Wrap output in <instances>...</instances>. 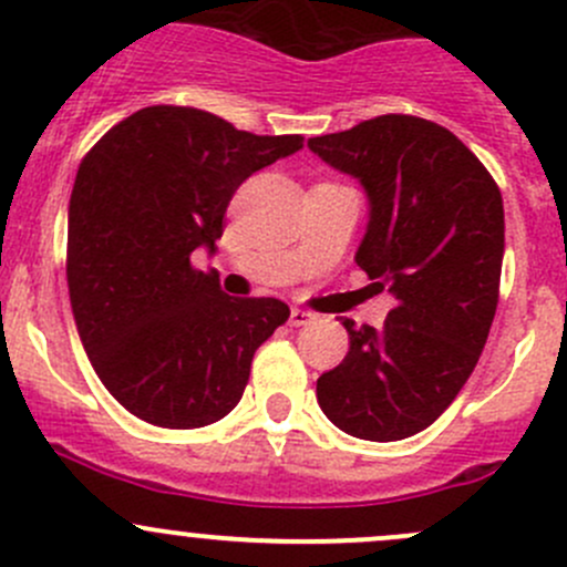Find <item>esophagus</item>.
<instances>
[{
    "label": "esophagus",
    "instance_id": "esophagus-1",
    "mask_svg": "<svg viewBox=\"0 0 567 567\" xmlns=\"http://www.w3.org/2000/svg\"><path fill=\"white\" fill-rule=\"evenodd\" d=\"M313 319V313L311 311H306V308H291L289 311V324L291 327H302V324H308Z\"/></svg>",
    "mask_w": 567,
    "mask_h": 567
}]
</instances>
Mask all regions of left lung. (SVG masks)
Returning <instances> with one entry per match:
<instances>
[{
    "instance_id": "8db88e82",
    "label": "left lung",
    "mask_w": 567,
    "mask_h": 567,
    "mask_svg": "<svg viewBox=\"0 0 567 567\" xmlns=\"http://www.w3.org/2000/svg\"><path fill=\"white\" fill-rule=\"evenodd\" d=\"M308 150L363 185L354 261L373 295L393 297L379 330L343 319L349 352L317 379V401L349 436L406 440L453 404L486 347L505 254L499 188L458 136L420 116H377Z\"/></svg>"
}]
</instances>
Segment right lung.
Masks as SVG:
<instances>
[{
	"mask_svg": "<svg viewBox=\"0 0 567 567\" xmlns=\"http://www.w3.org/2000/svg\"><path fill=\"white\" fill-rule=\"evenodd\" d=\"M302 136H254L209 111L150 106L81 161L68 207V289L106 390L161 429H202L243 399L254 352L289 319L276 297H229L194 270L231 196Z\"/></svg>",
	"mask_w": 567,
	"mask_h": 567,
	"instance_id": "add662e5",
	"label": "right lung"
}]
</instances>
